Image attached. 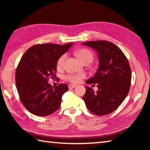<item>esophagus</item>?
Wrapping results in <instances>:
<instances>
[{"instance_id":"obj_1","label":"esophagus","mask_w":150,"mask_h":150,"mask_svg":"<svg viewBox=\"0 0 150 150\" xmlns=\"http://www.w3.org/2000/svg\"><path fill=\"white\" fill-rule=\"evenodd\" d=\"M76 87V85H73V84H71L69 85V88H74Z\"/></svg>"}]
</instances>
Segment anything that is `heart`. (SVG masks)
<instances>
[{"mask_svg":"<svg viewBox=\"0 0 150 150\" xmlns=\"http://www.w3.org/2000/svg\"><path fill=\"white\" fill-rule=\"evenodd\" d=\"M75 55L81 62L84 63L86 61H91L92 62L93 59V54L91 53L90 50L87 49H79L75 52ZM66 55L63 54L57 60V66L58 68H61L63 65V63L65 60ZM85 77V75L83 73H81V74H77V75H68L66 76V79L68 80L70 82L73 83H77L80 82L81 79Z\"/></svg>","mask_w":150,"mask_h":150,"instance_id":"heart-1","label":"heart"}]
</instances>
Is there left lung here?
<instances>
[{
    "label": "left lung",
    "instance_id": "1",
    "mask_svg": "<svg viewBox=\"0 0 150 150\" xmlns=\"http://www.w3.org/2000/svg\"><path fill=\"white\" fill-rule=\"evenodd\" d=\"M92 47L97 53L98 67L87 84H97L98 91L85 86L83 100L91 112L98 116L108 115L125 99L131 84V69L123 52L115 44L108 41L81 43Z\"/></svg>",
    "mask_w": 150,
    "mask_h": 150
}]
</instances>
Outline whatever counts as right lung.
<instances>
[{"mask_svg": "<svg viewBox=\"0 0 150 150\" xmlns=\"http://www.w3.org/2000/svg\"><path fill=\"white\" fill-rule=\"evenodd\" d=\"M73 43L65 45H35L20 59L16 71V85L20 98L28 110L46 116L59 108L63 94L69 90L66 84L52 87L50 77H55L57 62Z\"/></svg>", "mask_w": 150, "mask_h": 150, "instance_id": "1", "label": "right lung"}]
</instances>
